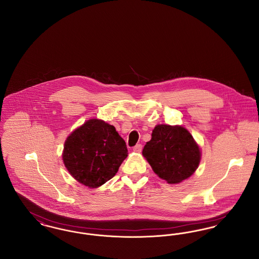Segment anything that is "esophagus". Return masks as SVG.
Returning a JSON list of instances; mask_svg holds the SVG:
<instances>
[{
    "instance_id": "obj_1",
    "label": "esophagus",
    "mask_w": 259,
    "mask_h": 259,
    "mask_svg": "<svg viewBox=\"0 0 259 259\" xmlns=\"http://www.w3.org/2000/svg\"><path fill=\"white\" fill-rule=\"evenodd\" d=\"M142 149H143V146H142L141 144L136 145L135 147L133 148V150H134L135 152H141V151H142Z\"/></svg>"
}]
</instances>
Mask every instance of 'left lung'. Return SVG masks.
Instances as JSON below:
<instances>
[{
    "mask_svg": "<svg viewBox=\"0 0 259 259\" xmlns=\"http://www.w3.org/2000/svg\"><path fill=\"white\" fill-rule=\"evenodd\" d=\"M154 172L168 184H179L197 169L200 149L191 134L182 126L157 125L143 149Z\"/></svg>",
    "mask_w": 259,
    "mask_h": 259,
    "instance_id": "obj_1",
    "label": "left lung"
}]
</instances>
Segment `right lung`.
I'll use <instances>...</instances> for the list:
<instances>
[{
	"instance_id": "add662e5",
	"label": "right lung",
	"mask_w": 259,
	"mask_h": 259,
	"mask_svg": "<svg viewBox=\"0 0 259 259\" xmlns=\"http://www.w3.org/2000/svg\"><path fill=\"white\" fill-rule=\"evenodd\" d=\"M127 155L126 143L112 125L90 119L67 138L63 161L78 183L96 188L114 177Z\"/></svg>"
}]
</instances>
